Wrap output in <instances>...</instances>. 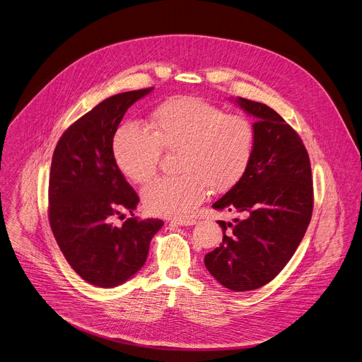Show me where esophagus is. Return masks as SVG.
<instances>
[{
	"label": "esophagus",
	"instance_id": "obj_1",
	"mask_svg": "<svg viewBox=\"0 0 362 362\" xmlns=\"http://www.w3.org/2000/svg\"><path fill=\"white\" fill-rule=\"evenodd\" d=\"M172 222L176 223V225H180V226H190V225L196 223V219H193V218H177V219H173Z\"/></svg>",
	"mask_w": 362,
	"mask_h": 362
}]
</instances>
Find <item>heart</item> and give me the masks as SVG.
I'll use <instances>...</instances> for the list:
<instances>
[{
    "label": "heart",
    "instance_id": "obj_1",
    "mask_svg": "<svg viewBox=\"0 0 362 362\" xmlns=\"http://www.w3.org/2000/svg\"><path fill=\"white\" fill-rule=\"evenodd\" d=\"M148 131L134 124L119 127L112 139V156L119 172L144 183L157 170L161 150L177 151L175 177H158L143 189L148 212L187 216L214 192L234 187L245 175L255 143L252 122L199 98L176 96L158 105Z\"/></svg>",
    "mask_w": 362,
    "mask_h": 362
}]
</instances>
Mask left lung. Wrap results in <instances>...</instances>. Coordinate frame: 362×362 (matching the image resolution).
<instances>
[{
    "label": "left lung",
    "instance_id": "1",
    "mask_svg": "<svg viewBox=\"0 0 362 362\" xmlns=\"http://www.w3.org/2000/svg\"><path fill=\"white\" fill-rule=\"evenodd\" d=\"M235 103L255 118L254 151L243 179L212 208L243 218L218 221L222 244L205 255V266L226 288L248 291L272 281L298 250L312 218L313 185L299 134L266 104Z\"/></svg>",
    "mask_w": 362,
    "mask_h": 362
}]
</instances>
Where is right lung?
<instances>
[{
    "label": "right lung",
    "instance_id": "obj_1",
    "mask_svg": "<svg viewBox=\"0 0 362 362\" xmlns=\"http://www.w3.org/2000/svg\"><path fill=\"white\" fill-rule=\"evenodd\" d=\"M153 88L107 98L60 137L49 179V222L71 267L89 284L115 287L147 259L161 219H139V196L117 168L112 139L127 112ZM132 214L121 227L112 219Z\"/></svg>",
    "mask_w": 362,
    "mask_h": 362
}]
</instances>
